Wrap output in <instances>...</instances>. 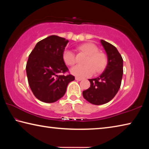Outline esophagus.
I'll list each match as a JSON object with an SVG mask.
<instances>
[{
  "label": "esophagus",
  "mask_w": 149,
  "mask_h": 149,
  "mask_svg": "<svg viewBox=\"0 0 149 149\" xmlns=\"http://www.w3.org/2000/svg\"><path fill=\"white\" fill-rule=\"evenodd\" d=\"M75 80L78 81H81L82 79L81 78H79V77H75Z\"/></svg>",
  "instance_id": "34e87169"
}]
</instances>
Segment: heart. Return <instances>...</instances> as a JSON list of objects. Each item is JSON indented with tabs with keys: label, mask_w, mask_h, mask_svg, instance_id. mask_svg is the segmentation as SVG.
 <instances>
[{
	"label": "heart",
	"mask_w": 149,
	"mask_h": 149,
	"mask_svg": "<svg viewBox=\"0 0 149 149\" xmlns=\"http://www.w3.org/2000/svg\"><path fill=\"white\" fill-rule=\"evenodd\" d=\"M79 49L85 52L88 57L85 61V65H77L70 70V72L79 78L87 77L96 72H102L107 65V57L103 52H99V48L93 43H85L81 45ZM64 62L68 65L75 63V54L71 50L65 49L62 54Z\"/></svg>",
	"instance_id": "obj_1"
}]
</instances>
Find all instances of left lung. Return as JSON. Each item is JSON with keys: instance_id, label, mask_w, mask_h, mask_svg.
Listing matches in <instances>:
<instances>
[{"instance_id": "8db88e82", "label": "left lung", "mask_w": 149, "mask_h": 149, "mask_svg": "<svg viewBox=\"0 0 149 149\" xmlns=\"http://www.w3.org/2000/svg\"><path fill=\"white\" fill-rule=\"evenodd\" d=\"M108 57V64L99 77L91 79L90 87L83 91L84 99L93 104L110 101L120 89L123 75V59L114 45L100 40Z\"/></svg>"}]
</instances>
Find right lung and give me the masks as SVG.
<instances>
[{
	"label": "right lung",
	"mask_w": 149,
	"mask_h": 149,
	"mask_svg": "<svg viewBox=\"0 0 149 149\" xmlns=\"http://www.w3.org/2000/svg\"><path fill=\"white\" fill-rule=\"evenodd\" d=\"M62 37L51 35L41 40L30 53L26 64L27 80L33 93L42 102L52 103L64 95L68 85L75 79L68 72L62 54L68 42Z\"/></svg>",
	"instance_id": "obj_1"
}]
</instances>
